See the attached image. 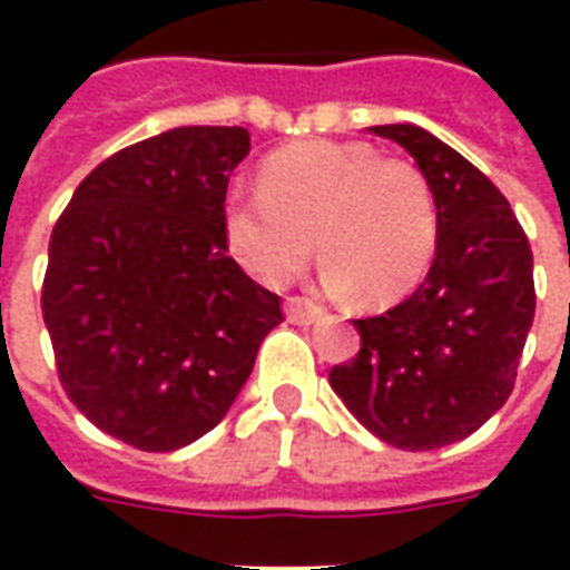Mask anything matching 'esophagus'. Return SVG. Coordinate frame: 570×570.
Listing matches in <instances>:
<instances>
[{
    "label": "esophagus",
    "mask_w": 570,
    "mask_h": 570,
    "mask_svg": "<svg viewBox=\"0 0 570 570\" xmlns=\"http://www.w3.org/2000/svg\"><path fill=\"white\" fill-rule=\"evenodd\" d=\"M286 317L293 323H302V326H308V323L321 321L323 317V308L317 305V302H311V298L305 296H289L286 298Z\"/></svg>",
    "instance_id": "esophagus-1"
}]
</instances>
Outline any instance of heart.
Listing matches in <instances>:
<instances>
[{
    "label": "heart",
    "instance_id": "heart-1",
    "mask_svg": "<svg viewBox=\"0 0 570 570\" xmlns=\"http://www.w3.org/2000/svg\"><path fill=\"white\" fill-rule=\"evenodd\" d=\"M311 236L330 293L396 302L436 253L433 188L415 164L370 142L302 140L262 161L259 191L223 200L225 247L259 284H289L311 259Z\"/></svg>",
    "mask_w": 570,
    "mask_h": 570
}]
</instances>
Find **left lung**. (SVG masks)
<instances>
[{"instance_id": "1", "label": "left lung", "mask_w": 570, "mask_h": 570, "mask_svg": "<svg viewBox=\"0 0 570 570\" xmlns=\"http://www.w3.org/2000/svg\"><path fill=\"white\" fill-rule=\"evenodd\" d=\"M428 176L440 237L424 284L354 321L357 357L330 370L351 415L396 449L424 452L479 430L513 394L534 321V259L501 188L415 125H379Z\"/></svg>"}]
</instances>
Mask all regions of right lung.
Segmentation results:
<instances>
[{
	"instance_id": "add662e5",
	"label": "right lung",
	"mask_w": 570,
	"mask_h": 570,
	"mask_svg": "<svg viewBox=\"0 0 570 570\" xmlns=\"http://www.w3.org/2000/svg\"><path fill=\"white\" fill-rule=\"evenodd\" d=\"M244 128H174L97 164L60 213L42 284L57 375L85 419L142 452H174L225 419L281 296L223 237Z\"/></svg>"
}]
</instances>
